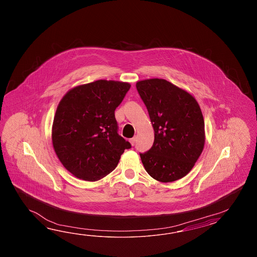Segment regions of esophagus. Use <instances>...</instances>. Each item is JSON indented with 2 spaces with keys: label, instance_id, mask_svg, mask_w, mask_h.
<instances>
[{
  "label": "esophagus",
  "instance_id": "obj_1",
  "mask_svg": "<svg viewBox=\"0 0 257 257\" xmlns=\"http://www.w3.org/2000/svg\"><path fill=\"white\" fill-rule=\"evenodd\" d=\"M135 142H136V138H132V139H130V142H131V144L132 145V146H134Z\"/></svg>",
  "mask_w": 257,
  "mask_h": 257
}]
</instances>
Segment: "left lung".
<instances>
[{
	"label": "left lung",
	"instance_id": "left-lung-1",
	"mask_svg": "<svg viewBox=\"0 0 257 257\" xmlns=\"http://www.w3.org/2000/svg\"><path fill=\"white\" fill-rule=\"evenodd\" d=\"M154 130L153 147L141 153L144 168L155 180L170 183L186 176L202 153L205 123L196 98L164 79L137 82Z\"/></svg>",
	"mask_w": 257,
	"mask_h": 257
}]
</instances>
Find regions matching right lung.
<instances>
[{
    "instance_id": "right-lung-1",
    "label": "right lung",
    "mask_w": 257,
    "mask_h": 257,
    "mask_svg": "<svg viewBox=\"0 0 257 257\" xmlns=\"http://www.w3.org/2000/svg\"><path fill=\"white\" fill-rule=\"evenodd\" d=\"M128 82L98 80L66 93L55 113L52 144L60 163L77 178L98 181L115 169L131 148L117 133L115 110Z\"/></svg>"
}]
</instances>
